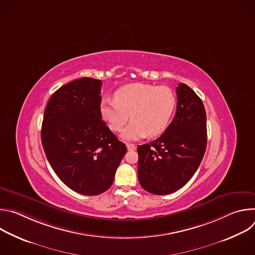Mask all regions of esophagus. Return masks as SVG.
I'll return each instance as SVG.
<instances>
[{"instance_id":"obj_1","label":"esophagus","mask_w":255,"mask_h":255,"mask_svg":"<svg viewBox=\"0 0 255 255\" xmlns=\"http://www.w3.org/2000/svg\"><path fill=\"white\" fill-rule=\"evenodd\" d=\"M126 146H127V149H128V150H135V149H136L135 144H132V143H127Z\"/></svg>"}]
</instances>
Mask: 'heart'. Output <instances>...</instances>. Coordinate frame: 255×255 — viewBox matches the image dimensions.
I'll return each instance as SVG.
<instances>
[{
  "label": "heart",
  "instance_id": "obj_1",
  "mask_svg": "<svg viewBox=\"0 0 255 255\" xmlns=\"http://www.w3.org/2000/svg\"><path fill=\"white\" fill-rule=\"evenodd\" d=\"M114 99L101 103V115L112 131L122 132L125 140H136L161 134L168 126L176 106V97L168 87L148 84H131L120 88Z\"/></svg>",
  "mask_w": 255,
  "mask_h": 255
}]
</instances>
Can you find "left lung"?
I'll list each match as a JSON object with an SVG mask.
<instances>
[{
  "label": "left lung",
  "mask_w": 255,
  "mask_h": 255,
  "mask_svg": "<svg viewBox=\"0 0 255 255\" xmlns=\"http://www.w3.org/2000/svg\"><path fill=\"white\" fill-rule=\"evenodd\" d=\"M173 120L162 135L139 145L138 179L154 195H167L183 188L197 171L207 145V117L202 100L187 85L176 88Z\"/></svg>",
  "instance_id": "obj_1"
}]
</instances>
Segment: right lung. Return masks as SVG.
Masks as SVG:
<instances>
[{
	"instance_id": "add662e5",
	"label": "right lung",
	"mask_w": 255,
	"mask_h": 255,
	"mask_svg": "<svg viewBox=\"0 0 255 255\" xmlns=\"http://www.w3.org/2000/svg\"><path fill=\"white\" fill-rule=\"evenodd\" d=\"M100 80L82 78L59 88L45 108L41 141L57 176L86 196L106 192L127 151L102 120Z\"/></svg>"
}]
</instances>
